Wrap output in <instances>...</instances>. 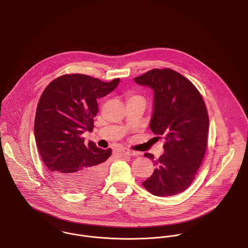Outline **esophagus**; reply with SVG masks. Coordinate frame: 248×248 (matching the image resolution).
Returning <instances> with one entry per match:
<instances>
[{"instance_id":"34e87169","label":"esophagus","mask_w":248,"mask_h":248,"mask_svg":"<svg viewBox=\"0 0 248 248\" xmlns=\"http://www.w3.org/2000/svg\"><path fill=\"white\" fill-rule=\"evenodd\" d=\"M139 154L137 152H134V151H129V150H124L121 152V155L123 156H136Z\"/></svg>"}]
</instances>
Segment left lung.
I'll return each instance as SVG.
<instances>
[{"mask_svg":"<svg viewBox=\"0 0 248 248\" xmlns=\"http://www.w3.org/2000/svg\"><path fill=\"white\" fill-rule=\"evenodd\" d=\"M134 80L154 91L150 129L166 139L164 154L158 159L145 154L155 170L142 185L155 196L181 193L194 180L205 153L208 115L203 97L188 79L171 69H154Z\"/></svg>","mask_w":248,"mask_h":248,"instance_id":"8db88e82","label":"left lung"}]
</instances>
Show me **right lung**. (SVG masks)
I'll use <instances>...</instances> for the list:
<instances>
[{
    "instance_id": "obj_1",
    "label": "right lung",
    "mask_w": 248,
    "mask_h": 248,
    "mask_svg": "<svg viewBox=\"0 0 248 248\" xmlns=\"http://www.w3.org/2000/svg\"><path fill=\"white\" fill-rule=\"evenodd\" d=\"M119 81L64 75L53 80L40 98L34 124L36 144L54 180L70 191L91 190L106 174L105 161L112 150H101L93 142L85 145L81 135L93 129L96 100L113 92Z\"/></svg>"
}]
</instances>
